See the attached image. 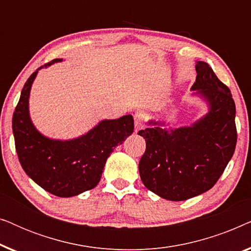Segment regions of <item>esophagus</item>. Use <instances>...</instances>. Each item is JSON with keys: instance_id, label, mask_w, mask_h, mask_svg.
Segmentation results:
<instances>
[{"instance_id": "esophagus-1", "label": "esophagus", "mask_w": 251, "mask_h": 251, "mask_svg": "<svg viewBox=\"0 0 251 251\" xmlns=\"http://www.w3.org/2000/svg\"><path fill=\"white\" fill-rule=\"evenodd\" d=\"M133 119H135L136 131H138V130L143 129L144 128V119H145V116H144L143 113H136V114L133 115Z\"/></svg>"}]
</instances>
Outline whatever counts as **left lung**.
I'll return each instance as SVG.
<instances>
[{
  "mask_svg": "<svg viewBox=\"0 0 251 251\" xmlns=\"http://www.w3.org/2000/svg\"><path fill=\"white\" fill-rule=\"evenodd\" d=\"M194 95L209 111L190 126L163 128L149 122L138 135L146 142L139 175L146 188L170 201H184L210 190L224 173L236 145L235 104L229 89L204 61L195 65Z\"/></svg>",
  "mask_w": 251,
  "mask_h": 251,
  "instance_id": "8db88e82",
  "label": "left lung"
}]
</instances>
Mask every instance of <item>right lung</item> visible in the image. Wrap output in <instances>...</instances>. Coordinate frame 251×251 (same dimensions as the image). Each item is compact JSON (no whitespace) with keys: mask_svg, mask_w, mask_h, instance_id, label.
Instances as JSON below:
<instances>
[{"mask_svg":"<svg viewBox=\"0 0 251 251\" xmlns=\"http://www.w3.org/2000/svg\"><path fill=\"white\" fill-rule=\"evenodd\" d=\"M41 66L24 85L12 116V131L19 162L27 176L49 193L71 198L97 186L106 160L115 146L133 132L132 115L102 120L90 131L71 140L51 139L34 126L29 116L30 88Z\"/></svg>","mask_w":251,"mask_h":251,"instance_id":"add662e5","label":"right lung"}]
</instances>
